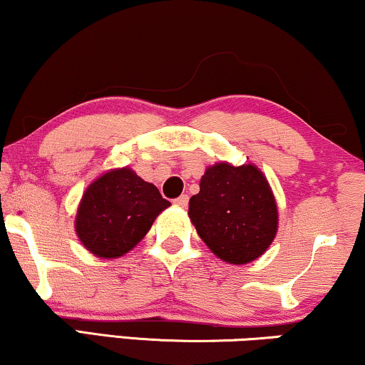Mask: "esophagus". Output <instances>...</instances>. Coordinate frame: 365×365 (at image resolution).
<instances>
[{
	"label": "esophagus",
	"mask_w": 365,
	"mask_h": 365,
	"mask_svg": "<svg viewBox=\"0 0 365 365\" xmlns=\"http://www.w3.org/2000/svg\"><path fill=\"white\" fill-rule=\"evenodd\" d=\"M187 201H190V197H187V195H181L179 197H175L174 203L179 206V208H186L187 206Z\"/></svg>",
	"instance_id": "34e87169"
}]
</instances>
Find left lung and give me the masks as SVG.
Wrapping results in <instances>:
<instances>
[{"label":"left lung","mask_w":365,"mask_h":365,"mask_svg":"<svg viewBox=\"0 0 365 365\" xmlns=\"http://www.w3.org/2000/svg\"><path fill=\"white\" fill-rule=\"evenodd\" d=\"M190 215L197 235L218 259L249 264L259 259L277 233V205L257 165L218 162L205 170Z\"/></svg>","instance_id":"1"}]
</instances>
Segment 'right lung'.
<instances>
[{"label":"right lung","instance_id":"add662e5","mask_svg":"<svg viewBox=\"0 0 365 365\" xmlns=\"http://www.w3.org/2000/svg\"><path fill=\"white\" fill-rule=\"evenodd\" d=\"M169 206L154 184L143 181L135 170L111 169L84 191L76 215V233L96 257H121L147 235L154 220Z\"/></svg>","mask_w":365,"mask_h":365}]
</instances>
